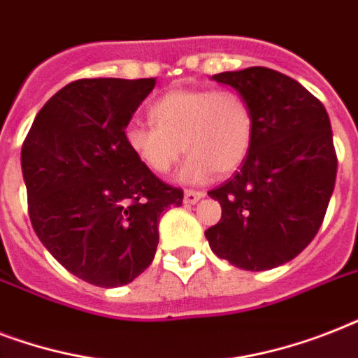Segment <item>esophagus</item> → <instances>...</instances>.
<instances>
[{
    "instance_id": "esophagus-1",
    "label": "esophagus",
    "mask_w": 358,
    "mask_h": 358,
    "mask_svg": "<svg viewBox=\"0 0 358 358\" xmlns=\"http://www.w3.org/2000/svg\"><path fill=\"white\" fill-rule=\"evenodd\" d=\"M204 193L202 191H195V189H185L184 193V202L185 204H196V202L201 201Z\"/></svg>"
}]
</instances>
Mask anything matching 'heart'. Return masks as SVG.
I'll return each mask as SVG.
<instances>
[{"label":"heart","instance_id":"b5f03b06","mask_svg":"<svg viewBox=\"0 0 358 358\" xmlns=\"http://www.w3.org/2000/svg\"><path fill=\"white\" fill-rule=\"evenodd\" d=\"M150 117L156 126L129 124L126 143L152 173H171L184 148L191 156L182 171L187 182L232 174L249 156L255 119L234 91L174 89L152 106Z\"/></svg>","mask_w":358,"mask_h":358}]
</instances>
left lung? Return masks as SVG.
Wrapping results in <instances>:
<instances>
[{
	"instance_id": "8db88e82",
	"label": "left lung",
	"mask_w": 358,
	"mask_h": 358,
	"mask_svg": "<svg viewBox=\"0 0 358 358\" xmlns=\"http://www.w3.org/2000/svg\"><path fill=\"white\" fill-rule=\"evenodd\" d=\"M247 100L255 135L232 178L208 191L221 221L204 232L219 258L247 271L294 260L322 227L336 180L331 120L316 96L266 66L212 78Z\"/></svg>"
}]
</instances>
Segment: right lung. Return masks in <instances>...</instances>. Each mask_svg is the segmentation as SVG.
Segmentation results:
<instances>
[{"label": "right lung", "mask_w": 358, "mask_h": 358, "mask_svg": "<svg viewBox=\"0 0 358 358\" xmlns=\"http://www.w3.org/2000/svg\"><path fill=\"white\" fill-rule=\"evenodd\" d=\"M154 85V78L72 81L44 103L22 145L35 234L61 266L100 288L124 286L150 266L162 213L184 201L126 143Z\"/></svg>", "instance_id": "right-lung-1"}]
</instances>
